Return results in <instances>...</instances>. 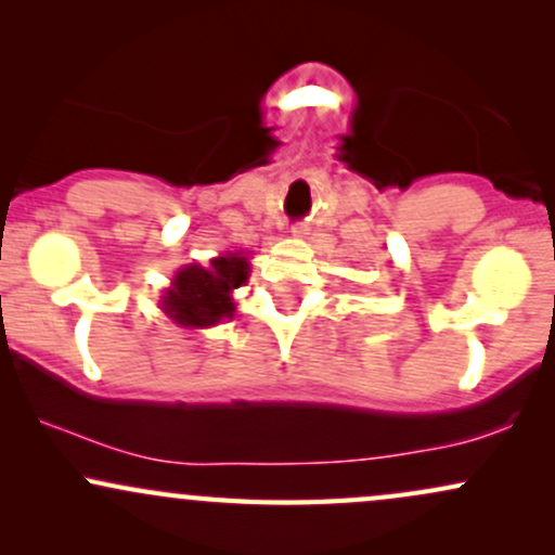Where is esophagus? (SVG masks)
I'll return each instance as SVG.
<instances>
[{
    "label": "esophagus",
    "instance_id": "esophagus-1",
    "mask_svg": "<svg viewBox=\"0 0 555 555\" xmlns=\"http://www.w3.org/2000/svg\"><path fill=\"white\" fill-rule=\"evenodd\" d=\"M299 232H302V229H295V234H299Z\"/></svg>",
    "mask_w": 555,
    "mask_h": 555
}]
</instances>
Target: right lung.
<instances>
[{
  "label": "right lung",
  "mask_w": 555,
  "mask_h": 555,
  "mask_svg": "<svg viewBox=\"0 0 555 555\" xmlns=\"http://www.w3.org/2000/svg\"><path fill=\"white\" fill-rule=\"evenodd\" d=\"M247 260L224 256L211 260V269L188 266L175 276V286L162 299L164 310L180 326H214L221 318L234 315L229 292L237 289L247 279Z\"/></svg>",
  "instance_id": "1"
}]
</instances>
